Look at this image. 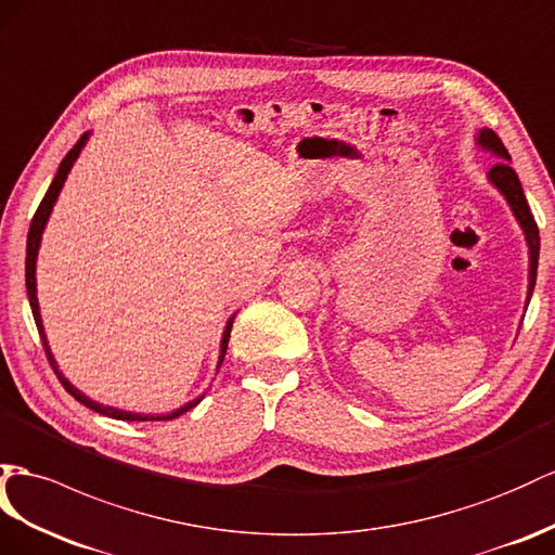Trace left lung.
Listing matches in <instances>:
<instances>
[{
    "instance_id": "obj_1",
    "label": "left lung",
    "mask_w": 555,
    "mask_h": 555,
    "mask_svg": "<svg viewBox=\"0 0 555 555\" xmlns=\"http://www.w3.org/2000/svg\"><path fill=\"white\" fill-rule=\"evenodd\" d=\"M478 142H480V147H486V150L494 152L496 156H502V159H511L506 147H504V142L500 140V135H496L494 131L482 129L480 135H478ZM488 178H490V182L494 184V188L506 196V202H508L511 210H514L516 220H518L520 227H522L525 238H528V246H530V288H528V302H530L532 291H534V281H537V264H539V227H537L532 210H530V206H528V198H525V194H522V184H520V180H518V173H516L514 168L508 166V162H496V164L490 168Z\"/></svg>"
}]
</instances>
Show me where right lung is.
Returning a JSON list of instances; mask_svg holds the SVG:
<instances>
[{"label":"right lung","mask_w":555,"mask_h":555,"mask_svg":"<svg viewBox=\"0 0 555 555\" xmlns=\"http://www.w3.org/2000/svg\"><path fill=\"white\" fill-rule=\"evenodd\" d=\"M83 142H87V133H83V135L77 140V145H75L73 150H69L67 154H65V159H63V162H61V166H59V173H55V178H53V182H51V188L47 190L44 198H41V204H39V208H37V212H35V218H33V222H30V232H27L25 286H27V297H30L33 317H35V323H37V331H39V337H41V345H44L47 359H49L51 367H53V371H55V375H59V379H61V385L65 387V391H67L69 396H75V399H77L79 403H83V405H87V408L95 410V413L107 415V417H115V420H124V422H154V420H156V422H166V420H176V417H180L182 413H188V410H192V408H194L198 401H202V399L190 401L188 405H182L180 410H176V413H170V415H135V413H124V410L109 408V405H101V403H95V401L87 399V396H83L79 389H75L73 385H69V382H67V379H65V377L59 373V365H55V361H53V357H51V349H49V345H47L44 325H41V317H39V305H37V283H35V264H37V250H39L41 232H44V224H47V220H49V216H51V208H53V204H55V198H59V192H61L63 182H65V178H67V173H69V168H73L75 159H77V156H79V152H81V147H83ZM230 333H232V319H230V323H227L224 335H222V345H220V361H218V367L222 365L224 351H227V343H230Z\"/></svg>","instance_id":"add662e5"}]
</instances>
